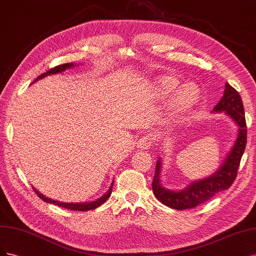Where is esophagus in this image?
<instances>
[{
    "label": "esophagus",
    "instance_id": "esophagus-1",
    "mask_svg": "<svg viewBox=\"0 0 256 256\" xmlns=\"http://www.w3.org/2000/svg\"><path fill=\"white\" fill-rule=\"evenodd\" d=\"M153 144H154V137L152 135H146L139 139L138 148L144 150L150 149V148L153 146Z\"/></svg>",
    "mask_w": 256,
    "mask_h": 256
}]
</instances>
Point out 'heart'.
I'll list each match as a JSON object with an SVG mask.
<instances>
[{
  "mask_svg": "<svg viewBox=\"0 0 256 256\" xmlns=\"http://www.w3.org/2000/svg\"><path fill=\"white\" fill-rule=\"evenodd\" d=\"M178 87V80L172 78H164L160 84V92L164 96H168L173 92ZM199 98V90L192 84H186L180 89L176 98V106L178 110H187L192 107Z\"/></svg>",
  "mask_w": 256,
  "mask_h": 256,
  "instance_id": "heart-1",
  "label": "heart"
}]
</instances>
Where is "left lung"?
Here are the masks:
<instances>
[{"label": "left lung", "instance_id": "left-lung-1", "mask_svg": "<svg viewBox=\"0 0 256 256\" xmlns=\"http://www.w3.org/2000/svg\"><path fill=\"white\" fill-rule=\"evenodd\" d=\"M214 112H226L237 123L239 132L235 144L217 172L208 178L194 182L180 192L168 190L160 185V173L162 162L158 160L152 182L153 194L158 201L171 208L183 210L196 208L216 194L230 188L237 176L239 164L246 144V123L242 98L237 90L228 83L226 84L224 94L214 107Z\"/></svg>", "mask_w": 256, "mask_h": 256}]
</instances>
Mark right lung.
<instances>
[{
    "mask_svg": "<svg viewBox=\"0 0 256 256\" xmlns=\"http://www.w3.org/2000/svg\"><path fill=\"white\" fill-rule=\"evenodd\" d=\"M70 67H73V64L72 62H68V64H60V66H56V67L50 69L48 71H46V73H42L40 74V76L35 80H38L40 78H42L46 76H48V74H55V73H60V72H62L64 71L66 69H68ZM114 186V182L112 183L108 192H107L103 196H101L100 199H98L94 202H90V203H64V202H58V201H55V200H51L48 199V198H46L44 194H41L37 189H35L34 187H32V189H34V192L38 194V196L40 198V199H42L44 202H48V203H53L55 205H58V206H62V208H67V210H78V212H86V210H94L96 208H98V206L102 205L107 199H108L110 194H112V188Z\"/></svg>",
    "mask_w": 256,
    "mask_h": 256,
    "instance_id": "add662e5",
    "label": "right lung"
}]
</instances>
